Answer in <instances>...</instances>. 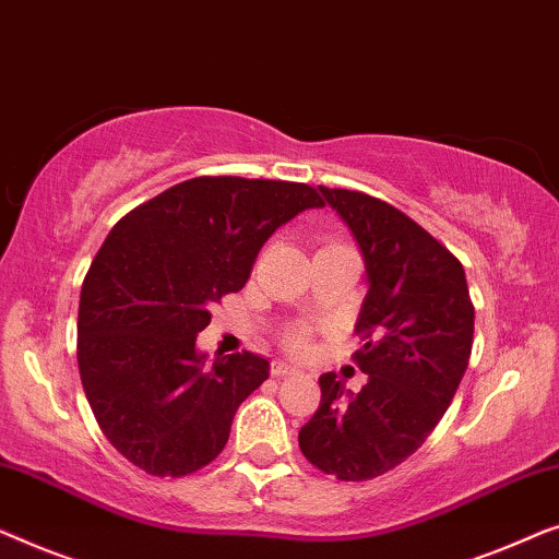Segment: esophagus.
<instances>
[{
	"label": "esophagus",
	"mask_w": 559,
	"mask_h": 559,
	"mask_svg": "<svg viewBox=\"0 0 559 559\" xmlns=\"http://www.w3.org/2000/svg\"><path fill=\"white\" fill-rule=\"evenodd\" d=\"M271 374L273 377H288V374H296V367L290 365V361H283V359H276L271 365Z\"/></svg>",
	"instance_id": "34e87169"
}]
</instances>
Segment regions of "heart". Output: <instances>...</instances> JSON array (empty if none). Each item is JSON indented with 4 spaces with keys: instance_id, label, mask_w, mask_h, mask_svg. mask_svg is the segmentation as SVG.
<instances>
[{
    "instance_id": "heart-1",
    "label": "heart",
    "mask_w": 559,
    "mask_h": 559,
    "mask_svg": "<svg viewBox=\"0 0 559 559\" xmlns=\"http://www.w3.org/2000/svg\"><path fill=\"white\" fill-rule=\"evenodd\" d=\"M288 344H290V349H296V352L306 349V336H304V332H290V334H288Z\"/></svg>"
}]
</instances>
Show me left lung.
Segmentation results:
<instances>
[{"mask_svg": "<svg viewBox=\"0 0 559 559\" xmlns=\"http://www.w3.org/2000/svg\"><path fill=\"white\" fill-rule=\"evenodd\" d=\"M319 192L365 261L355 332L367 342L355 359L367 382L352 392L321 374L319 411L298 445L324 474L367 481L418 451L443 418L468 367L474 304L459 258L405 212L365 192Z\"/></svg>", "mask_w": 559, "mask_h": 559, "instance_id": "left-lung-1", "label": "left lung"}]
</instances>
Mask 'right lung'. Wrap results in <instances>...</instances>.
<instances>
[{
  "instance_id": "add662e5",
  "label": "right lung",
  "mask_w": 559,
  "mask_h": 559,
  "mask_svg": "<svg viewBox=\"0 0 559 559\" xmlns=\"http://www.w3.org/2000/svg\"><path fill=\"white\" fill-rule=\"evenodd\" d=\"M324 207L309 185L194 177L139 204L108 233L83 281L78 367L104 436L152 476L217 459L235 413L269 380V359L207 355L212 304L246 286L263 242Z\"/></svg>"
}]
</instances>
